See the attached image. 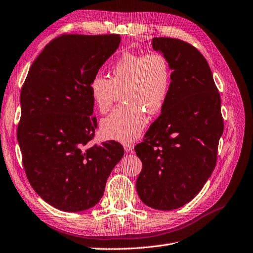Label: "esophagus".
I'll return each mask as SVG.
<instances>
[{
	"label": "esophagus",
	"instance_id": "34e87169",
	"mask_svg": "<svg viewBox=\"0 0 253 253\" xmlns=\"http://www.w3.org/2000/svg\"><path fill=\"white\" fill-rule=\"evenodd\" d=\"M124 148H125L126 152H127V153H129V152H133V150H134V144L126 142V143H125V144H124Z\"/></svg>",
	"mask_w": 253,
	"mask_h": 253
}]
</instances>
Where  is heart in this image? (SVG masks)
<instances>
[{"label": "heart", "instance_id": "b5f03b06", "mask_svg": "<svg viewBox=\"0 0 253 253\" xmlns=\"http://www.w3.org/2000/svg\"><path fill=\"white\" fill-rule=\"evenodd\" d=\"M172 83V70L162 52H124L111 68V79L96 75L88 93L100 114L112 108L117 91L126 104L101 120L102 135L108 139L135 140L147 126V113L156 115L165 108Z\"/></svg>", "mask_w": 253, "mask_h": 253}]
</instances>
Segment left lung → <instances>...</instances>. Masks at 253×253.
I'll return each mask as SVG.
<instances>
[{
    "label": "left lung",
    "instance_id": "left-lung-1",
    "mask_svg": "<svg viewBox=\"0 0 253 253\" xmlns=\"http://www.w3.org/2000/svg\"><path fill=\"white\" fill-rule=\"evenodd\" d=\"M152 46L169 60L172 83L162 114L135 147L142 163L136 189L145 205L168 211L192 201L211 176L224 120L202 53L174 38H153Z\"/></svg>",
    "mask_w": 253,
    "mask_h": 253
}]
</instances>
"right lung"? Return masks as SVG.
Listing matches in <instances>:
<instances>
[{
	"instance_id": "right-lung-1",
	"label": "right lung",
	"mask_w": 253,
	"mask_h": 253,
	"mask_svg": "<svg viewBox=\"0 0 253 253\" xmlns=\"http://www.w3.org/2000/svg\"><path fill=\"white\" fill-rule=\"evenodd\" d=\"M119 35H61L34 61L21 89L18 142L27 179L66 212L94 207L125 154L114 140L89 145L97 119L90 79L116 51Z\"/></svg>"
}]
</instances>
